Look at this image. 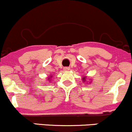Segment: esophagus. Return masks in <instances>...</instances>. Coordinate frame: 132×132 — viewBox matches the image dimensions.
Masks as SVG:
<instances>
[{
    "instance_id": "esophagus-1",
    "label": "esophagus",
    "mask_w": 132,
    "mask_h": 132,
    "mask_svg": "<svg viewBox=\"0 0 132 132\" xmlns=\"http://www.w3.org/2000/svg\"><path fill=\"white\" fill-rule=\"evenodd\" d=\"M63 69H64L65 71H69V70H70V68H69V67H64V68H63Z\"/></svg>"
}]
</instances>
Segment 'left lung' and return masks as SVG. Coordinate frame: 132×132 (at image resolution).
I'll return each mask as SVG.
<instances>
[{
  "label": "left lung",
  "instance_id": "1",
  "mask_svg": "<svg viewBox=\"0 0 132 132\" xmlns=\"http://www.w3.org/2000/svg\"><path fill=\"white\" fill-rule=\"evenodd\" d=\"M86 77H84L82 78V80L84 81V82L86 80Z\"/></svg>",
  "mask_w": 132,
  "mask_h": 132
}]
</instances>
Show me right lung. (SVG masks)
Here are the masks:
<instances>
[{"label":"right lung","instance_id":"right-lung-1","mask_svg":"<svg viewBox=\"0 0 132 132\" xmlns=\"http://www.w3.org/2000/svg\"><path fill=\"white\" fill-rule=\"evenodd\" d=\"M50 78H51V77H48V80H49V79H50Z\"/></svg>","mask_w":132,"mask_h":132}]
</instances>
